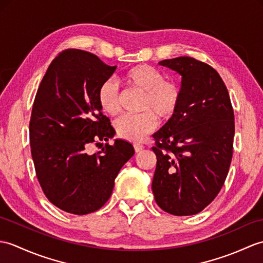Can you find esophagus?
Here are the masks:
<instances>
[{"instance_id": "1", "label": "esophagus", "mask_w": 263, "mask_h": 263, "mask_svg": "<svg viewBox=\"0 0 263 263\" xmlns=\"http://www.w3.org/2000/svg\"><path fill=\"white\" fill-rule=\"evenodd\" d=\"M144 149V145L141 144V143H134V150H136V152H140L142 151Z\"/></svg>"}]
</instances>
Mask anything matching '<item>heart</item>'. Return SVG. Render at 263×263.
<instances>
[{"label": "heart", "instance_id": "1", "mask_svg": "<svg viewBox=\"0 0 263 263\" xmlns=\"http://www.w3.org/2000/svg\"><path fill=\"white\" fill-rule=\"evenodd\" d=\"M127 86L143 93L141 109L138 115H123L115 122V129L121 138L137 142L154 131L158 118L167 121L175 117L181 100L178 84L164 81L160 70L148 65H139L123 75ZM97 101L104 113L117 115L121 111V91L113 79L103 82L97 90Z\"/></svg>", "mask_w": 263, "mask_h": 263}]
</instances>
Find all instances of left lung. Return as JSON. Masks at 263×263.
<instances>
[{
  "mask_svg": "<svg viewBox=\"0 0 263 263\" xmlns=\"http://www.w3.org/2000/svg\"><path fill=\"white\" fill-rule=\"evenodd\" d=\"M159 65L181 76V100L175 117L154 134L152 192L164 212L194 215L212 203L227 179L233 155V107L223 79L210 65L192 57Z\"/></svg>",
  "mask_w": 263,
  "mask_h": 263,
  "instance_id": "8db88e82",
  "label": "left lung"
}]
</instances>
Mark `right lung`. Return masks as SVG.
<instances>
[{
	"label": "right lung",
	"mask_w": 263,
	"mask_h": 263,
	"mask_svg": "<svg viewBox=\"0 0 263 263\" xmlns=\"http://www.w3.org/2000/svg\"><path fill=\"white\" fill-rule=\"evenodd\" d=\"M115 69L93 53L67 49L52 60L36 91L29 126L36 178L50 203L70 214L100 210L134 155L121 139L87 154L89 144L115 134L97 101L101 84Z\"/></svg>",
	"instance_id": "obj_1"
}]
</instances>
